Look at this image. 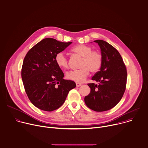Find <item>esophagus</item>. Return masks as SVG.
I'll return each mask as SVG.
<instances>
[{
	"label": "esophagus",
	"instance_id": "34e87169",
	"mask_svg": "<svg viewBox=\"0 0 148 148\" xmlns=\"http://www.w3.org/2000/svg\"><path fill=\"white\" fill-rule=\"evenodd\" d=\"M76 86L77 87H79L81 86V84H79V83H76Z\"/></svg>",
	"mask_w": 148,
	"mask_h": 148
}]
</instances>
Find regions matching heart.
Masks as SVG:
<instances>
[{
	"mask_svg": "<svg viewBox=\"0 0 148 148\" xmlns=\"http://www.w3.org/2000/svg\"><path fill=\"white\" fill-rule=\"evenodd\" d=\"M72 52L82 56L79 64V69L71 70L66 73V78L77 83L83 82L89 74L96 73L100 69L103 58L100 52L92 51V48L84 44L75 46L71 49ZM55 62L59 67L67 69L68 67L67 59L64 54L60 52L55 56Z\"/></svg>",
	"mask_w": 148,
	"mask_h": 148,
	"instance_id": "obj_1",
	"label": "heart"
}]
</instances>
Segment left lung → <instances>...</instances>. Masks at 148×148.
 Returning <instances> with one entry per match:
<instances>
[{
    "label": "left lung",
    "mask_w": 148,
    "mask_h": 148,
    "mask_svg": "<svg viewBox=\"0 0 148 148\" xmlns=\"http://www.w3.org/2000/svg\"><path fill=\"white\" fill-rule=\"evenodd\" d=\"M94 41L100 48L103 61L100 71L92 78L98 84H88L90 92L84 100L91 110L103 112L121 101L126 89L127 74L121 55L113 46L101 40Z\"/></svg>",
    "instance_id": "left-lung-1"
}]
</instances>
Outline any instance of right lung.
I'll use <instances>...</instances> for the list:
<instances>
[{
    "label": "right lung",
    "instance_id": "add662e5",
    "mask_svg": "<svg viewBox=\"0 0 148 148\" xmlns=\"http://www.w3.org/2000/svg\"><path fill=\"white\" fill-rule=\"evenodd\" d=\"M72 42H60L46 38L36 44L26 55L21 77L26 95L37 108L54 111L64 103L75 83L63 79L64 74L55 62L56 55Z\"/></svg>",
    "mask_w": 148,
    "mask_h": 148
}]
</instances>
